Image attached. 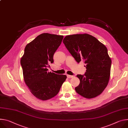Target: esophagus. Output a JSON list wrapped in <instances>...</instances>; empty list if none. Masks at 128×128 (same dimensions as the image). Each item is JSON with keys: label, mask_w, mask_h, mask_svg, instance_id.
Masks as SVG:
<instances>
[{"label": "esophagus", "mask_w": 128, "mask_h": 128, "mask_svg": "<svg viewBox=\"0 0 128 128\" xmlns=\"http://www.w3.org/2000/svg\"><path fill=\"white\" fill-rule=\"evenodd\" d=\"M74 76H70V75H68V74L67 75V77L68 78H73Z\"/></svg>", "instance_id": "1"}]
</instances>
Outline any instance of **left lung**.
I'll use <instances>...</instances> for the list:
<instances>
[{"instance_id":"8db88e82","label":"left lung","mask_w":128,"mask_h":128,"mask_svg":"<svg viewBox=\"0 0 128 128\" xmlns=\"http://www.w3.org/2000/svg\"><path fill=\"white\" fill-rule=\"evenodd\" d=\"M63 42L78 63L86 64L84 75L78 74L80 83L75 88L86 98L100 95L107 86L110 76L111 60L107 48L96 38L87 34L66 36Z\"/></svg>"}]
</instances>
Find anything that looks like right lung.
<instances>
[{"mask_svg": "<svg viewBox=\"0 0 128 128\" xmlns=\"http://www.w3.org/2000/svg\"><path fill=\"white\" fill-rule=\"evenodd\" d=\"M63 36L43 33L28 43L21 57L24 82L32 94L46 100L55 96L65 82L66 75L48 72V63L60 45Z\"/></svg>", "mask_w": 128, "mask_h": 128, "instance_id": "right-lung-1", "label": "right lung"}]
</instances>
